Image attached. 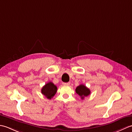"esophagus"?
<instances>
[{
  "label": "esophagus",
  "mask_w": 132,
  "mask_h": 132,
  "mask_svg": "<svg viewBox=\"0 0 132 132\" xmlns=\"http://www.w3.org/2000/svg\"><path fill=\"white\" fill-rule=\"evenodd\" d=\"M63 85H67V86H68V85H70V82H68V83H62Z\"/></svg>",
  "instance_id": "esophagus-1"
}]
</instances>
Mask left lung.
I'll use <instances>...</instances> for the list:
<instances>
[{
    "label": "left lung",
    "mask_w": 132,
    "mask_h": 132,
    "mask_svg": "<svg viewBox=\"0 0 132 132\" xmlns=\"http://www.w3.org/2000/svg\"><path fill=\"white\" fill-rule=\"evenodd\" d=\"M75 91H76L77 94L81 97L82 99H83L85 97L88 96L91 93L89 89L83 85H80L79 86H78L75 89Z\"/></svg>",
    "instance_id": "1"
}]
</instances>
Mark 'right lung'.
<instances>
[{
	"label": "right lung",
	"mask_w": 132,
	"mask_h": 132,
	"mask_svg": "<svg viewBox=\"0 0 132 132\" xmlns=\"http://www.w3.org/2000/svg\"><path fill=\"white\" fill-rule=\"evenodd\" d=\"M57 91V86L54 83L50 82L43 86L41 89V93L49 99H51Z\"/></svg>",
	"instance_id": "obj_1"
}]
</instances>
